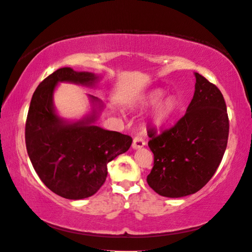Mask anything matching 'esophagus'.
I'll return each mask as SVG.
<instances>
[{"label":"esophagus","instance_id":"esophagus-1","mask_svg":"<svg viewBox=\"0 0 252 252\" xmlns=\"http://www.w3.org/2000/svg\"><path fill=\"white\" fill-rule=\"evenodd\" d=\"M146 146V141L141 138V137H135L134 140H132V149H141L142 147Z\"/></svg>","mask_w":252,"mask_h":252}]
</instances>
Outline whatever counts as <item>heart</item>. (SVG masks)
<instances>
[{
	"instance_id": "obj_1",
	"label": "heart",
	"mask_w": 252,
	"mask_h": 252,
	"mask_svg": "<svg viewBox=\"0 0 252 252\" xmlns=\"http://www.w3.org/2000/svg\"><path fill=\"white\" fill-rule=\"evenodd\" d=\"M163 92L161 90H155L149 92L140 101L141 106H151L154 105L153 111L150 113V122L155 126H161L169 122L178 110V101L173 96H167L162 100Z\"/></svg>"
}]
</instances>
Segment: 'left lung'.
<instances>
[{"mask_svg": "<svg viewBox=\"0 0 252 252\" xmlns=\"http://www.w3.org/2000/svg\"><path fill=\"white\" fill-rule=\"evenodd\" d=\"M194 75L195 91L185 115L162 134L148 130L155 162L147 182L161 196L200 191L216 172L227 147L229 122L222 94L200 73Z\"/></svg>", "mask_w": 252, "mask_h": 252, "instance_id": "left-lung-1", "label": "left lung"}]
</instances>
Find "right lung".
<instances>
[{"mask_svg":"<svg viewBox=\"0 0 252 252\" xmlns=\"http://www.w3.org/2000/svg\"><path fill=\"white\" fill-rule=\"evenodd\" d=\"M101 75L60 68L32 94L25 126L26 149L38 177L47 188L68 200L92 196L105 182L107 163L126 153L131 137L103 129L95 123L104 103L89 95L91 111L80 120L58 115L54 103L59 83L93 88Z\"/></svg>","mask_w":252,"mask_h":252,"instance_id":"obj_1","label":"right lung"}]
</instances>
